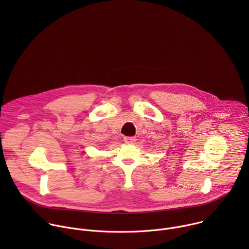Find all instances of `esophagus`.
<instances>
[{"label": "esophagus", "mask_w": 249, "mask_h": 249, "mask_svg": "<svg viewBox=\"0 0 249 249\" xmlns=\"http://www.w3.org/2000/svg\"><path fill=\"white\" fill-rule=\"evenodd\" d=\"M135 141V137H124V142L126 144H134Z\"/></svg>", "instance_id": "esophagus-1"}]
</instances>
